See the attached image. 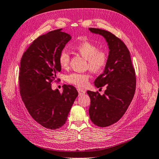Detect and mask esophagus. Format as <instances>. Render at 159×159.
<instances>
[{
    "instance_id": "34e87169",
    "label": "esophagus",
    "mask_w": 159,
    "mask_h": 159,
    "mask_svg": "<svg viewBox=\"0 0 159 159\" xmlns=\"http://www.w3.org/2000/svg\"><path fill=\"white\" fill-rule=\"evenodd\" d=\"M77 90H78V92H79V94H84L85 93V90L81 89V88H78Z\"/></svg>"
}]
</instances>
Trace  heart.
Masks as SVG:
<instances>
[{
    "mask_svg": "<svg viewBox=\"0 0 159 159\" xmlns=\"http://www.w3.org/2000/svg\"><path fill=\"white\" fill-rule=\"evenodd\" d=\"M76 50L87 60V67L94 73H100L104 70L107 64V55L102 50H99L98 47L88 40L80 43L75 47ZM70 54L67 49H63L58 57L60 66L65 69L69 67ZM66 81L77 87L84 88L88 85L89 75L88 73L72 72L65 77Z\"/></svg>",
    "mask_w": 159,
    "mask_h": 159,
    "instance_id": "obj_1",
    "label": "heart"
}]
</instances>
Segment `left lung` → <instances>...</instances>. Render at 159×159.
<instances>
[{
	"label": "left lung",
	"mask_w": 159,
	"mask_h": 159,
	"mask_svg": "<svg viewBox=\"0 0 159 159\" xmlns=\"http://www.w3.org/2000/svg\"><path fill=\"white\" fill-rule=\"evenodd\" d=\"M90 32L102 36L110 49L103 73L95 80L96 88L106 86L104 94L88 91L90 98L89 118L98 127L116 123L128 108L136 90V74L129 49L122 40L108 31L89 28Z\"/></svg>",
	"instance_id": "1"
}]
</instances>
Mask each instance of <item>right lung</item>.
I'll use <instances>...</instances> for the list:
<instances>
[{
  "instance_id": "right-lung-1",
  "label": "right lung",
  "mask_w": 159,
  "mask_h": 159,
  "mask_svg": "<svg viewBox=\"0 0 159 159\" xmlns=\"http://www.w3.org/2000/svg\"><path fill=\"white\" fill-rule=\"evenodd\" d=\"M71 39L61 29L51 31L34 40L20 60L18 78L22 100L33 119L49 129L64 125L78 96L72 85H64L62 93L52 89L61 70L59 54Z\"/></svg>"
}]
</instances>
